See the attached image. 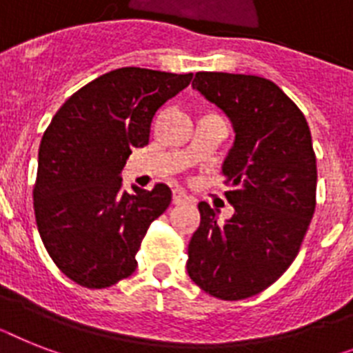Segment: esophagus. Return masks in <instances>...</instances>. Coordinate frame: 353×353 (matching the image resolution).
Instances as JSON below:
<instances>
[{"label":"esophagus","mask_w":353,"mask_h":353,"mask_svg":"<svg viewBox=\"0 0 353 353\" xmlns=\"http://www.w3.org/2000/svg\"><path fill=\"white\" fill-rule=\"evenodd\" d=\"M172 201H174V204H185L192 203V197H188L183 190H174L172 192Z\"/></svg>","instance_id":"34e87169"}]
</instances>
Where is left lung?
<instances>
[{
    "label": "left lung",
    "instance_id": "left-lung-1",
    "mask_svg": "<svg viewBox=\"0 0 353 353\" xmlns=\"http://www.w3.org/2000/svg\"><path fill=\"white\" fill-rule=\"evenodd\" d=\"M192 88L232 121L235 141L222 176L235 213L221 222L217 210L199 203L186 271L204 292L244 300L282 276L309 230L318 183L310 129L298 105L262 77L199 71Z\"/></svg>",
    "mask_w": 353,
    "mask_h": 353
}]
</instances>
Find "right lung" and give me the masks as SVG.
Here are the masks:
<instances>
[{
    "mask_svg": "<svg viewBox=\"0 0 353 353\" xmlns=\"http://www.w3.org/2000/svg\"><path fill=\"white\" fill-rule=\"evenodd\" d=\"M192 77L118 68L71 94L44 131L35 221L55 265L79 285L103 289L134 272L141 239L172 192L159 183L127 194L120 174L132 149L149 143L156 111Z\"/></svg>",
    "mask_w": 353,
    "mask_h": 353,
    "instance_id": "1",
    "label": "right lung"
}]
</instances>
